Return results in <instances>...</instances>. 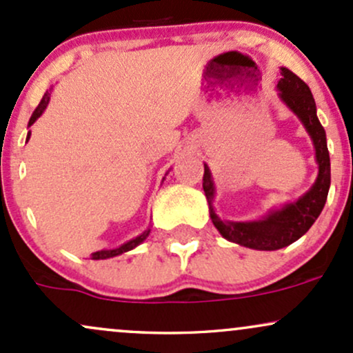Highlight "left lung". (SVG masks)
I'll return each instance as SVG.
<instances>
[{
    "mask_svg": "<svg viewBox=\"0 0 353 353\" xmlns=\"http://www.w3.org/2000/svg\"><path fill=\"white\" fill-rule=\"evenodd\" d=\"M281 74L282 78L277 83L279 98L301 119L315 149L319 174L312 188L297 201L270 209L264 217L257 221L236 222L222 221L216 214L214 209L216 185L208 164H204V177H202V188L208 197L210 219L221 236L234 244L255 250H277L301 239L322 212L330 188V156L327 149V136L317 117L314 96L309 86L290 70L281 68Z\"/></svg>",
    "mask_w": 353,
    "mask_h": 353,
    "instance_id": "left-lung-1",
    "label": "left lung"
}]
</instances>
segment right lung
<instances>
[{
	"mask_svg": "<svg viewBox=\"0 0 353 353\" xmlns=\"http://www.w3.org/2000/svg\"><path fill=\"white\" fill-rule=\"evenodd\" d=\"M51 92H52V86H51L50 89H48L46 92H44L41 103L38 104V108L34 109L33 116L30 117V123H28V128H31V125H33V124L36 123V119H38V117L43 114L44 109L48 108V104H50ZM30 136H31V131L28 132L26 141H30ZM149 234H151V228H148V229L144 230L143 234H139V236H137V237L131 239V241L124 242L123 245L114 247V249H104V250H98V252H92V254H91L92 259H94V261H103V259H111V257H116V255H121V254H124V252H129V250H132V249H134V247H137L139 244H143L145 239H148Z\"/></svg>",
	"mask_w": 353,
	"mask_h": 353,
	"instance_id": "right-lung-1",
	"label": "right lung"
}]
</instances>
